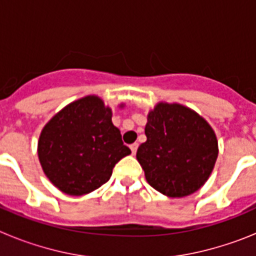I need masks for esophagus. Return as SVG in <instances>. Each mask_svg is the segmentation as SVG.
<instances>
[{"instance_id": "34e87169", "label": "esophagus", "mask_w": 256, "mask_h": 256, "mask_svg": "<svg viewBox=\"0 0 256 256\" xmlns=\"http://www.w3.org/2000/svg\"><path fill=\"white\" fill-rule=\"evenodd\" d=\"M130 148V150H132V154L134 155V154L137 152V148H138V144H132Z\"/></svg>"}]
</instances>
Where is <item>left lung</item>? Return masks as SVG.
<instances>
[{"instance_id": "1", "label": "left lung", "mask_w": 256, "mask_h": 256, "mask_svg": "<svg viewBox=\"0 0 256 256\" xmlns=\"http://www.w3.org/2000/svg\"><path fill=\"white\" fill-rule=\"evenodd\" d=\"M144 134L136 156L151 187L184 198L204 186L218 158L216 136L204 118L180 104L159 102L148 112Z\"/></svg>"}]
</instances>
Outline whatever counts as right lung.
<instances>
[{"instance_id":"obj_1","label":"right lung","mask_w":256,"mask_h":256,"mask_svg":"<svg viewBox=\"0 0 256 256\" xmlns=\"http://www.w3.org/2000/svg\"><path fill=\"white\" fill-rule=\"evenodd\" d=\"M112 108L97 96L65 106L44 126L38 158L52 184L66 195L82 196L110 180L130 148L112 122Z\"/></svg>"}]
</instances>
